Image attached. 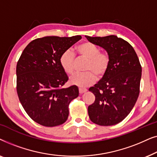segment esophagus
<instances>
[{"label":"esophagus","instance_id":"obj_1","mask_svg":"<svg viewBox=\"0 0 157 157\" xmlns=\"http://www.w3.org/2000/svg\"><path fill=\"white\" fill-rule=\"evenodd\" d=\"M78 91H79V94H81L85 93V92H86L87 89H83V88H79Z\"/></svg>","mask_w":157,"mask_h":157}]
</instances>
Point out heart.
Segmentation results:
<instances>
[{
	"label": "heart",
	"mask_w": 157,
	"mask_h": 157,
	"mask_svg": "<svg viewBox=\"0 0 157 157\" xmlns=\"http://www.w3.org/2000/svg\"><path fill=\"white\" fill-rule=\"evenodd\" d=\"M79 56L87 59L84 73H76L70 78L72 84L80 87H87L96 82L97 76L101 78L106 74L111 62L110 56L105 51H100L99 48L90 42L79 44L74 48ZM74 54L67 50L60 56L59 63L66 74H71L74 71Z\"/></svg>",
	"instance_id": "heart-1"
}]
</instances>
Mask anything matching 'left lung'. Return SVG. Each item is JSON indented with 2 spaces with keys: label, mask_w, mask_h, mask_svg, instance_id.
<instances>
[{
  "label": "left lung",
  "mask_w": 157,
  "mask_h": 157,
  "mask_svg": "<svg viewBox=\"0 0 157 157\" xmlns=\"http://www.w3.org/2000/svg\"><path fill=\"white\" fill-rule=\"evenodd\" d=\"M86 38L104 48L111 58L106 74L89 89L95 96L94 102L88 107L89 118L98 125H115L127 117L138 98L140 62L134 48L117 36Z\"/></svg>",
  "instance_id": "1"
}]
</instances>
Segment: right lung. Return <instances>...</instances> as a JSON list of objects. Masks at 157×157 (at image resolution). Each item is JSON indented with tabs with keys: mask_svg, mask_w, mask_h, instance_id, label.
<instances>
[{
	"mask_svg": "<svg viewBox=\"0 0 157 157\" xmlns=\"http://www.w3.org/2000/svg\"><path fill=\"white\" fill-rule=\"evenodd\" d=\"M81 38L46 36L25 47L16 66V90L27 114L36 123L52 127L63 124L68 117V105L78 97V89L71 86L59 63L61 55Z\"/></svg>",
	"mask_w": 157,
	"mask_h": 157,
	"instance_id": "add662e5",
	"label": "right lung"
}]
</instances>
